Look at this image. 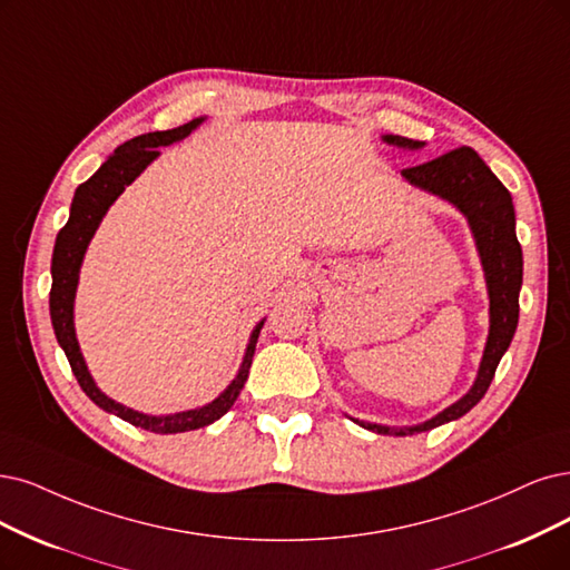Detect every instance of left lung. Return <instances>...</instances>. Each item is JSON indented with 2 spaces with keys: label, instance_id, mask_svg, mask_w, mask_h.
<instances>
[{
  "label": "left lung",
  "instance_id": "left-lung-1",
  "mask_svg": "<svg viewBox=\"0 0 570 570\" xmlns=\"http://www.w3.org/2000/svg\"><path fill=\"white\" fill-rule=\"evenodd\" d=\"M383 140L387 145L409 147V150H417V147L425 145L423 140H411L404 136H383ZM402 176L411 185L425 189V193L446 199L468 218L476 242V250L481 256L483 274H487L489 301H491L489 341H487V347H483L476 381L465 396L458 399L453 406L444 409L432 420H425V423L413 425V428H385V425H373V423H364V420L352 417L356 425L373 430L377 434L409 436V434L434 430L439 425L451 423V420H458L460 415H465L470 409H474L481 402V396L487 394L495 375V368L502 360V354L508 352L519 324V291H521V277H523V256H521V246L514 232L517 218H514L512 195L508 193V187L495 178L491 168L483 164V159L472 150V147H458V150H451L432 161L404 168Z\"/></svg>",
  "mask_w": 570,
  "mask_h": 570
}]
</instances>
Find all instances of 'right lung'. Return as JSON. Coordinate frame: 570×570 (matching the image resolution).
<instances>
[{"label":"right lung","mask_w":570,"mask_h":570,"mask_svg":"<svg viewBox=\"0 0 570 570\" xmlns=\"http://www.w3.org/2000/svg\"><path fill=\"white\" fill-rule=\"evenodd\" d=\"M202 121H204V117L187 121V124L178 126V129L142 134V136H136L131 140H126L124 145H119L115 155H110L108 161H105L87 183H81L77 187L72 206H70V218H68L66 227L58 232L56 246H53V258H51V277H53L51 293H49L51 324L56 331L58 345L62 347V352H66L79 387L87 392L91 402L96 406H100L102 411L115 413L117 417L126 420V423L142 428L147 432H155V434H178V432L199 430V428L216 423L218 417H223L232 409V404L237 402V396L248 377L253 352H256L258 335H261V328L265 322H261L256 328H253L237 377L227 385V390L220 396L214 399V402L202 406V409L183 411V413H174V415H147V413H138L134 409H126L124 404H117L115 399L102 394L96 387L94 377L87 368V362H83V356L79 352V343L75 335V293H77L79 267L83 261V253H87V246H89L91 237L96 235L102 216L108 214V208L124 193V187L131 185L142 174V168L159 157L157 147L183 140L185 136L193 134Z\"/></svg>","instance_id":"add662e5"}]
</instances>
